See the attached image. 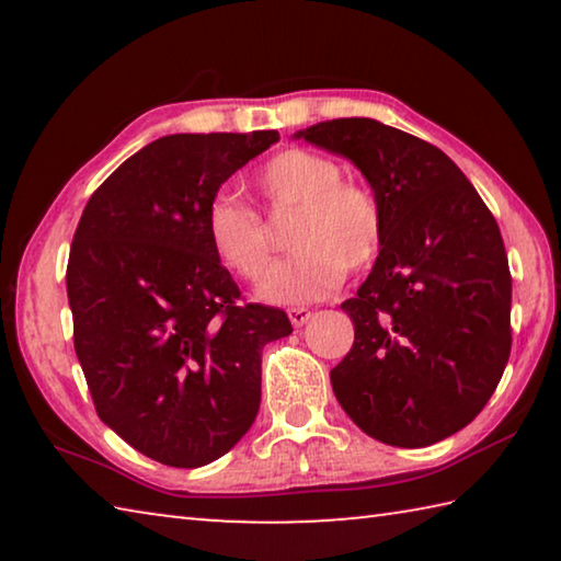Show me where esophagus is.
<instances>
[{"mask_svg": "<svg viewBox=\"0 0 561 561\" xmlns=\"http://www.w3.org/2000/svg\"><path fill=\"white\" fill-rule=\"evenodd\" d=\"M287 314H289V321H291V327H304V324H307V321L311 319V317H314V311H311V309H304V307H294V309H289L287 311Z\"/></svg>", "mask_w": 561, "mask_h": 561, "instance_id": "1", "label": "esophagus"}]
</instances>
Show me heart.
<instances>
[{"mask_svg":"<svg viewBox=\"0 0 561 561\" xmlns=\"http://www.w3.org/2000/svg\"><path fill=\"white\" fill-rule=\"evenodd\" d=\"M344 170L327 156L289 148L272 156L254 175L270 207H299L289 234L287 262L270 272L260 297L274 304H309L339 289L348 272H364L386 242V217L366 185L341 180ZM213 252L237 277L257 282L272 262L262 217L230 193H217L205 210Z\"/></svg>","mask_w":561,"mask_h":561,"instance_id":"1","label":"heart"}]
</instances>
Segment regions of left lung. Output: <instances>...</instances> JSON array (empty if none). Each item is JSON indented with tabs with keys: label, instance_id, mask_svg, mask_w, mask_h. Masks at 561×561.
Instances as JSON below:
<instances>
[{
	"label": "left lung",
	"instance_id": "1",
	"mask_svg": "<svg viewBox=\"0 0 561 561\" xmlns=\"http://www.w3.org/2000/svg\"><path fill=\"white\" fill-rule=\"evenodd\" d=\"M297 138L344 156L383 207L386 242L341 309L354 346L336 401L360 431L425 448L465 428L505 371L512 277L495 217L462 170L425 140L374 118H336Z\"/></svg>",
	"mask_w": 561,
	"mask_h": 561
}]
</instances>
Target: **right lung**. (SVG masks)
<instances>
[{
	"mask_svg": "<svg viewBox=\"0 0 561 561\" xmlns=\"http://www.w3.org/2000/svg\"><path fill=\"white\" fill-rule=\"evenodd\" d=\"M277 130L175 133L118 165L76 227L66 291L96 413L130 448L203 468L252 428L262 348L291 334L282 309L240 304L213 252L207 203Z\"/></svg>",
	"mask_w": 561,
	"mask_h": 561,
	"instance_id": "right-lung-1",
	"label": "right lung"
}]
</instances>
